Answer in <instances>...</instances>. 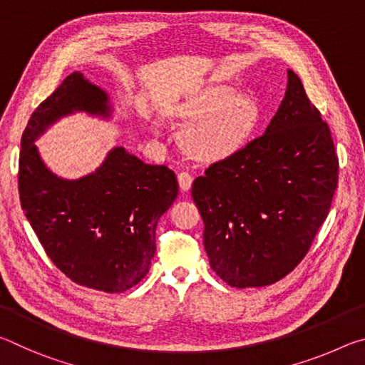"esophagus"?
<instances>
[{
  "mask_svg": "<svg viewBox=\"0 0 365 365\" xmlns=\"http://www.w3.org/2000/svg\"><path fill=\"white\" fill-rule=\"evenodd\" d=\"M177 180L182 191H188L191 188V183H193V175L188 174V172H180V174L177 175Z\"/></svg>",
  "mask_w": 365,
  "mask_h": 365,
  "instance_id": "esophagus-1",
  "label": "esophagus"
}]
</instances>
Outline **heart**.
Masks as SVG:
<instances>
[{
	"mask_svg": "<svg viewBox=\"0 0 365 365\" xmlns=\"http://www.w3.org/2000/svg\"><path fill=\"white\" fill-rule=\"evenodd\" d=\"M172 115L188 123L182 132L185 151L202 160H220L248 145L262 113L251 96L238 95L227 85H212L188 95L172 109ZM150 127L159 133L158 122Z\"/></svg>",
	"mask_w": 365,
	"mask_h": 365,
	"instance_id": "b5f03b06",
	"label": "heart"
}]
</instances>
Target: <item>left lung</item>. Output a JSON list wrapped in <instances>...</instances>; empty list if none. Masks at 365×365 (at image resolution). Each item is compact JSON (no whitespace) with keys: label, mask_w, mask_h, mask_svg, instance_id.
I'll return each instance as SVG.
<instances>
[{"label":"left lung","mask_w":365,"mask_h":365,"mask_svg":"<svg viewBox=\"0 0 365 365\" xmlns=\"http://www.w3.org/2000/svg\"><path fill=\"white\" fill-rule=\"evenodd\" d=\"M336 185L330 128L288 69L285 98L265 132L191 187L212 270L237 288L283 279L309 251Z\"/></svg>","instance_id":"1"}]
</instances>
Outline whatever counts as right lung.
<instances>
[{
	"label": "right lung",
	"mask_w": 365,
	"mask_h": 365,
	"mask_svg": "<svg viewBox=\"0 0 365 365\" xmlns=\"http://www.w3.org/2000/svg\"><path fill=\"white\" fill-rule=\"evenodd\" d=\"M85 113L110 119L113 104L80 72L64 78L30 117L21 140L19 195L48 257L72 282L122 293L143 279L156 252V225L178 195L174 172L115 146L80 178L54 174L35 141L53 123Z\"/></svg>",
	"instance_id": "1"
}]
</instances>
